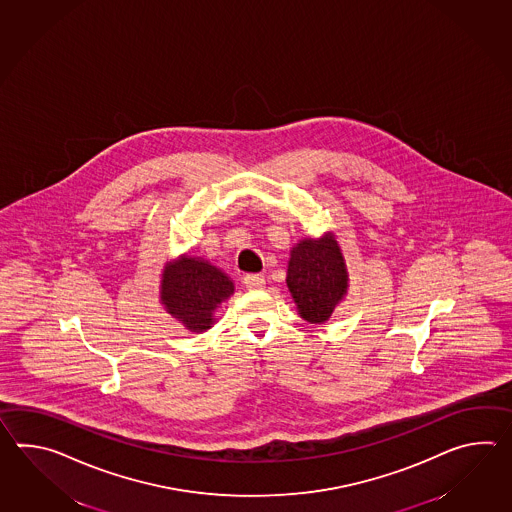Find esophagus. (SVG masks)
Returning <instances> with one entry per match:
<instances>
[{"mask_svg": "<svg viewBox=\"0 0 512 512\" xmlns=\"http://www.w3.org/2000/svg\"><path fill=\"white\" fill-rule=\"evenodd\" d=\"M242 284H244L248 290H259V288H262V286L266 284V279H264L262 273H248V275L242 277Z\"/></svg>", "mask_w": 512, "mask_h": 512, "instance_id": "34e87169", "label": "esophagus"}]
</instances>
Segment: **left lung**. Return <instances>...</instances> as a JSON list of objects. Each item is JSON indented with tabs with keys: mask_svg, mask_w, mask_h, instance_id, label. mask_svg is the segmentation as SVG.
Masks as SVG:
<instances>
[{
	"mask_svg": "<svg viewBox=\"0 0 512 512\" xmlns=\"http://www.w3.org/2000/svg\"><path fill=\"white\" fill-rule=\"evenodd\" d=\"M286 286L308 323H325L332 316L349 288L345 259L332 233L299 240L290 250Z\"/></svg>",
	"mask_w": 512,
	"mask_h": 512,
	"instance_id": "1",
	"label": "left lung"
}]
</instances>
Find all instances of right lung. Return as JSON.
I'll list each match as a JSON object with an SVG mask.
<instances>
[{
    "label": "right lung",
    "instance_id": "1",
    "mask_svg": "<svg viewBox=\"0 0 512 512\" xmlns=\"http://www.w3.org/2000/svg\"><path fill=\"white\" fill-rule=\"evenodd\" d=\"M233 292V281L220 268L204 259L183 255L165 266L159 299L172 318L182 321L183 327L204 332L215 323L216 308Z\"/></svg>",
    "mask_w": 512,
    "mask_h": 512
}]
</instances>
